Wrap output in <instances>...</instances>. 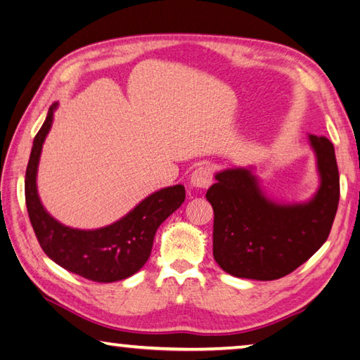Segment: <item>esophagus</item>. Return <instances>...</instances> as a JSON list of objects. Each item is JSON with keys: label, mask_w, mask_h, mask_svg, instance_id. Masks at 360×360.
<instances>
[{"label": "esophagus", "mask_w": 360, "mask_h": 360, "mask_svg": "<svg viewBox=\"0 0 360 360\" xmlns=\"http://www.w3.org/2000/svg\"><path fill=\"white\" fill-rule=\"evenodd\" d=\"M188 182H191V187H193V188H207L212 184L211 168L205 167V165L195 168L191 174V179H188Z\"/></svg>", "instance_id": "1"}]
</instances>
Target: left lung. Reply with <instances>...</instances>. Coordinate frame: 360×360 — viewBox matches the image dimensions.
I'll return each mask as SVG.
<instances>
[{"label":"left lung","instance_id":"left-lung-1","mask_svg":"<svg viewBox=\"0 0 360 360\" xmlns=\"http://www.w3.org/2000/svg\"><path fill=\"white\" fill-rule=\"evenodd\" d=\"M316 155L319 187L305 202L267 198L253 167L215 173L206 198L214 209L212 253L239 278L277 280L304 264L328 239L334 224L340 176L334 145L309 135Z\"/></svg>","mask_w":360,"mask_h":360}]
</instances>
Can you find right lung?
<instances>
[{"label": "right lung", "instance_id": "add662e5", "mask_svg": "<svg viewBox=\"0 0 360 360\" xmlns=\"http://www.w3.org/2000/svg\"><path fill=\"white\" fill-rule=\"evenodd\" d=\"M58 102L49 108L41 130L34 136L25 176L28 215L42 250L69 272L93 282L112 283L139 272L151 255L158 228L186 200L184 186L160 188L139 202L115 224L97 230H78L58 221L45 211L37 193V167L42 145L49 135Z\"/></svg>", "mask_w": 360, "mask_h": 360}]
</instances>
